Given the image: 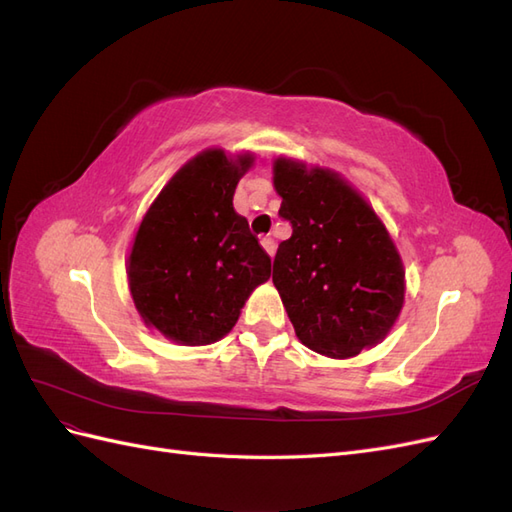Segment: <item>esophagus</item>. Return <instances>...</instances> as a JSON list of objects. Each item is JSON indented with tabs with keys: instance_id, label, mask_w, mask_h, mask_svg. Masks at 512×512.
I'll use <instances>...</instances> for the list:
<instances>
[{
	"instance_id": "esophagus-1",
	"label": "esophagus",
	"mask_w": 512,
	"mask_h": 512,
	"mask_svg": "<svg viewBox=\"0 0 512 512\" xmlns=\"http://www.w3.org/2000/svg\"><path fill=\"white\" fill-rule=\"evenodd\" d=\"M260 243H262V247H265V252H267L269 256H273V254H275V241H273L271 237H265V239H262Z\"/></svg>"
}]
</instances>
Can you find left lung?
I'll use <instances>...</instances> for the list:
<instances>
[{
  "label": "left lung",
  "instance_id": "8db88e82",
  "mask_svg": "<svg viewBox=\"0 0 512 512\" xmlns=\"http://www.w3.org/2000/svg\"><path fill=\"white\" fill-rule=\"evenodd\" d=\"M273 185L292 226L273 258V284L297 337L333 359L378 344L404 305V267L374 209L329 170L284 158Z\"/></svg>",
  "mask_w": 512,
  "mask_h": 512
}]
</instances>
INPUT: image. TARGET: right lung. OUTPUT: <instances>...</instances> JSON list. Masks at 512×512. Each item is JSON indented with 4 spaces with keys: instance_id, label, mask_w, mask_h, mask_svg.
Masks as SVG:
<instances>
[{
    "instance_id": "right-lung-1",
    "label": "right lung",
    "mask_w": 512,
    "mask_h": 512,
    "mask_svg": "<svg viewBox=\"0 0 512 512\" xmlns=\"http://www.w3.org/2000/svg\"><path fill=\"white\" fill-rule=\"evenodd\" d=\"M252 156L207 149L185 164L138 226L128 280L143 320L185 346L222 339L269 280L271 258L232 207Z\"/></svg>"
}]
</instances>
